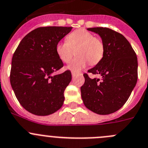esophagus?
<instances>
[{
  "instance_id": "34e87169",
  "label": "esophagus",
  "mask_w": 148,
  "mask_h": 148,
  "mask_svg": "<svg viewBox=\"0 0 148 148\" xmlns=\"http://www.w3.org/2000/svg\"><path fill=\"white\" fill-rule=\"evenodd\" d=\"M71 74H72V77H74V76L76 75V73L75 72H73V71H72V72H71Z\"/></svg>"
}]
</instances>
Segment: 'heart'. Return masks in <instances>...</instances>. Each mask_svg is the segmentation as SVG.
Masks as SVG:
<instances>
[{
    "mask_svg": "<svg viewBox=\"0 0 148 148\" xmlns=\"http://www.w3.org/2000/svg\"><path fill=\"white\" fill-rule=\"evenodd\" d=\"M56 53L62 62L69 63L76 50L77 57L68 66V69L79 72L88 63L96 65L104 54V45L101 38L95 37L85 29H77L66 36V41H59L55 47Z\"/></svg>",
    "mask_w": 148,
    "mask_h": 148,
    "instance_id": "obj_1",
    "label": "heart"
}]
</instances>
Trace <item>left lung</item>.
<instances>
[{"instance_id": "obj_1", "label": "left lung", "mask_w": 148, "mask_h": 148, "mask_svg": "<svg viewBox=\"0 0 148 148\" xmlns=\"http://www.w3.org/2000/svg\"><path fill=\"white\" fill-rule=\"evenodd\" d=\"M104 45L99 63L88 71L101 78L84 74L81 96L85 107L99 114H109L125 104L137 82V57L128 40L120 33L107 27H90Z\"/></svg>"}]
</instances>
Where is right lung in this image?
Wrapping results in <instances>:
<instances>
[{
  "label": "right lung",
  "instance_id": "1",
  "mask_svg": "<svg viewBox=\"0 0 148 148\" xmlns=\"http://www.w3.org/2000/svg\"><path fill=\"white\" fill-rule=\"evenodd\" d=\"M72 27H40L22 39L13 55L10 82L20 103L36 115L52 114L61 108L64 90L71 80L67 70L52 76L63 66L56 45Z\"/></svg>",
  "mask_w": 148,
  "mask_h": 148
}]
</instances>
